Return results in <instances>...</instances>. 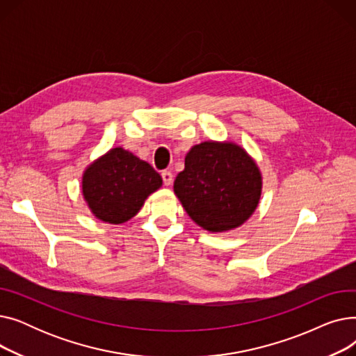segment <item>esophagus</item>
Wrapping results in <instances>:
<instances>
[{"label":"esophagus","mask_w":356,"mask_h":356,"mask_svg":"<svg viewBox=\"0 0 356 356\" xmlns=\"http://www.w3.org/2000/svg\"><path fill=\"white\" fill-rule=\"evenodd\" d=\"M161 177H163L164 186H170V184H172V181H173V175H172V172H168V170L161 172Z\"/></svg>","instance_id":"34e87169"}]
</instances>
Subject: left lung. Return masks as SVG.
<instances>
[{
    "mask_svg": "<svg viewBox=\"0 0 356 356\" xmlns=\"http://www.w3.org/2000/svg\"><path fill=\"white\" fill-rule=\"evenodd\" d=\"M175 193L199 227L223 232L242 225L255 211L261 175L241 147L204 141L186 156Z\"/></svg>",
    "mask_w": 356,
    "mask_h": 356,
    "instance_id": "8db88e82",
    "label": "left lung"
}]
</instances>
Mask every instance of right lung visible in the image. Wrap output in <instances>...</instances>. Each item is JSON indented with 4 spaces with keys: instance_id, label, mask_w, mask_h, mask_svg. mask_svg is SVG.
Returning <instances> with one entry per match:
<instances>
[{
    "instance_id": "obj_1",
    "label": "right lung",
    "mask_w": 356,
    "mask_h": 356,
    "mask_svg": "<svg viewBox=\"0 0 356 356\" xmlns=\"http://www.w3.org/2000/svg\"><path fill=\"white\" fill-rule=\"evenodd\" d=\"M161 183L160 175L147 161L117 147L86 168L82 189L98 219L122 223L141 209L147 196Z\"/></svg>"
}]
</instances>
